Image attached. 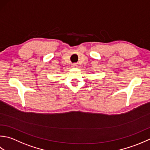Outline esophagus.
Segmentation results:
<instances>
[{
    "mask_svg": "<svg viewBox=\"0 0 150 150\" xmlns=\"http://www.w3.org/2000/svg\"><path fill=\"white\" fill-rule=\"evenodd\" d=\"M78 67L77 63H72V67H74V68H76V67Z\"/></svg>",
    "mask_w": 150,
    "mask_h": 150,
    "instance_id": "1",
    "label": "esophagus"
}]
</instances>
